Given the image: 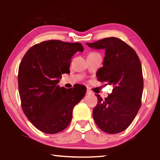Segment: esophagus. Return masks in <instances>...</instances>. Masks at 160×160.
<instances>
[{"label":"esophagus","instance_id":"esophagus-1","mask_svg":"<svg viewBox=\"0 0 160 160\" xmlns=\"http://www.w3.org/2000/svg\"><path fill=\"white\" fill-rule=\"evenodd\" d=\"M86 93H87V94H93L92 92L89 90V89H88V90H87V92Z\"/></svg>","mask_w":160,"mask_h":160}]
</instances>
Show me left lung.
Returning <instances> with one entry per match:
<instances>
[{
  "instance_id": "1",
  "label": "left lung",
  "mask_w": 160,
  "mask_h": 160,
  "mask_svg": "<svg viewBox=\"0 0 160 160\" xmlns=\"http://www.w3.org/2000/svg\"><path fill=\"white\" fill-rule=\"evenodd\" d=\"M94 49H104L103 67L97 71V80L112 85V92L94 108V120L109 134L123 131L131 125L141 106L143 78L140 61L128 44L116 37L86 43Z\"/></svg>"
}]
</instances>
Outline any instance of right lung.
<instances>
[{"label":"right lung","mask_w":160,"mask_h":160,"mask_svg":"<svg viewBox=\"0 0 160 160\" xmlns=\"http://www.w3.org/2000/svg\"><path fill=\"white\" fill-rule=\"evenodd\" d=\"M83 51L80 43L48 40L33 46L22 58L18 71L22 108L39 131L54 134L66 128L74 107L85 97L82 85H58L61 75L70 72L72 56Z\"/></svg>","instance_id":"add662e5"}]
</instances>
